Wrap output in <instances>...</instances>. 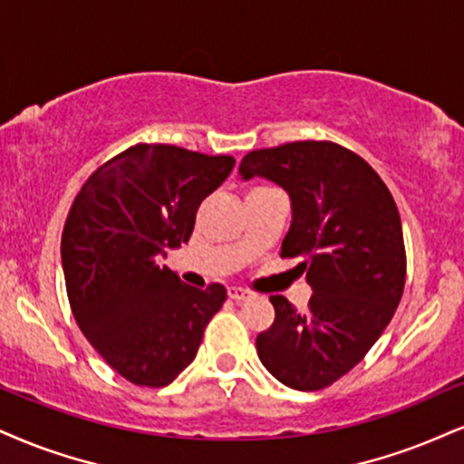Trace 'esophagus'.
<instances>
[{
    "mask_svg": "<svg viewBox=\"0 0 464 464\" xmlns=\"http://www.w3.org/2000/svg\"><path fill=\"white\" fill-rule=\"evenodd\" d=\"M227 296H230V299H234V301H247L251 293H247V290H243V288H238V285H230V288H227Z\"/></svg>",
    "mask_w": 464,
    "mask_h": 464,
    "instance_id": "34e87169",
    "label": "esophagus"
}]
</instances>
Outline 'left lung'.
I'll use <instances>...</instances> for the list:
<instances>
[{
  "label": "left lung",
  "instance_id": "1",
  "mask_svg": "<svg viewBox=\"0 0 464 464\" xmlns=\"http://www.w3.org/2000/svg\"><path fill=\"white\" fill-rule=\"evenodd\" d=\"M238 176L288 193L293 221L279 256L299 258L314 290L305 312L271 296L276 320L256 337L258 357L285 387L323 390L362 362L402 299L407 256L396 202L359 154L334 141L254 150Z\"/></svg>",
  "mask_w": 464,
  "mask_h": 464
}]
</instances>
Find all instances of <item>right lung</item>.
I'll return each mask as SVG.
<instances>
[{"instance_id":"right-lung-1","label":"right lung","mask_w":464,"mask_h":464,"mask_svg":"<svg viewBox=\"0 0 464 464\" xmlns=\"http://www.w3.org/2000/svg\"><path fill=\"white\" fill-rule=\"evenodd\" d=\"M232 168L226 154L137 144L101 165L74 198L62 232L72 316L135 385H169L226 301L221 284L193 288L159 260L188 241L198 206Z\"/></svg>"}]
</instances>
